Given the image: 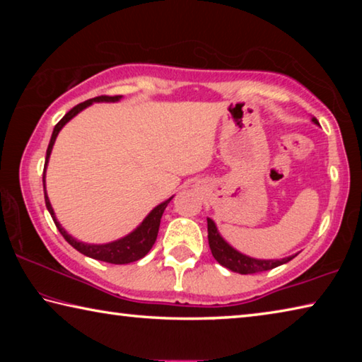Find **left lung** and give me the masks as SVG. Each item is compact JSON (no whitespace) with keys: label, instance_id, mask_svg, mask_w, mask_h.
<instances>
[{"label":"left lung","instance_id":"8db88e82","mask_svg":"<svg viewBox=\"0 0 362 362\" xmlns=\"http://www.w3.org/2000/svg\"><path fill=\"white\" fill-rule=\"evenodd\" d=\"M313 122L320 124L316 118H313ZM207 240H209V247L211 252L214 255L220 265H223L225 268L231 269V272L241 273V274H254V273H260V272H267V269H273L283 263H287L292 260L296 255L286 257V259L281 260H257V259H250V257L244 255L238 250L233 249L228 243L223 241V238L218 235L216 223L212 222L211 218H207Z\"/></svg>","mask_w":362,"mask_h":362}]
</instances>
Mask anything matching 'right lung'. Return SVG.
I'll return each mask as SVG.
<instances>
[{
  "label": "right lung",
  "mask_w": 362,
  "mask_h": 362,
  "mask_svg": "<svg viewBox=\"0 0 362 362\" xmlns=\"http://www.w3.org/2000/svg\"><path fill=\"white\" fill-rule=\"evenodd\" d=\"M119 99H121V95H99V97H94V99H89L86 102L78 103L76 107H73L70 112L66 113L64 118L57 122L56 127H54L52 136H51V142H49L47 150H46L45 170H46V166H47L49 156H51L52 145H54V142H56L57 134L66 124V122H69L73 118V116H76L79 112H81V110H84L86 107H89L90 103H94V102H116ZM42 185H45V173H42ZM170 199H173V198H169L168 201H164V203L156 206L155 209H153L148 214V216H146L144 222L140 223L137 228L131 233V235H127L124 238H121V240H118V241H113V243H108V244H84V243L76 241L75 238H71L69 233H66L62 228V226H60L56 216H54L52 206H51V203H49L47 194H46V187H45L46 207H47L49 214H51L54 223H56V226L59 228L60 235L65 238V241L69 243L70 246L75 247L78 252L88 255V257H90V259L107 262V263H115V265H124V263L137 262L150 252V249L153 247V244H155V241H156L163 212H164V209H166V206L169 204Z\"/></svg>",
  "instance_id": "1"
}]
</instances>
